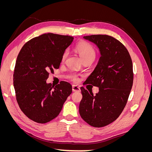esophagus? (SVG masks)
<instances>
[{
    "label": "esophagus",
    "mask_w": 152,
    "mask_h": 152,
    "mask_svg": "<svg viewBox=\"0 0 152 152\" xmlns=\"http://www.w3.org/2000/svg\"><path fill=\"white\" fill-rule=\"evenodd\" d=\"M72 90H73V91H74V92L80 91V89L79 88V87L77 86H74V85L72 86Z\"/></svg>",
    "instance_id": "esophagus-1"
}]
</instances>
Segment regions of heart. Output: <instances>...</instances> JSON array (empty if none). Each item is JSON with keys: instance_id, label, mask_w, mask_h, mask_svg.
<instances>
[{"instance_id": "obj_1", "label": "heart", "mask_w": 152, "mask_h": 152, "mask_svg": "<svg viewBox=\"0 0 152 152\" xmlns=\"http://www.w3.org/2000/svg\"><path fill=\"white\" fill-rule=\"evenodd\" d=\"M75 49L79 53L81 58L83 59V61L86 59L95 58L96 52L94 48L89 43L86 42V41H81V42L78 43L75 46ZM67 50H65L61 56L62 61L65 60L66 58L67 57ZM68 78L69 79L74 82H78L79 81V77L75 74H70L68 76Z\"/></svg>"}]
</instances>
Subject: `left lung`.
<instances>
[{"mask_svg":"<svg viewBox=\"0 0 152 152\" xmlns=\"http://www.w3.org/2000/svg\"><path fill=\"white\" fill-rule=\"evenodd\" d=\"M84 38L97 45L102 56L85 82L99 87V93L93 95L80 87L79 113L90 126L102 127L115 121L126 107L133 84L132 62L126 48L112 36L92 35Z\"/></svg>","mask_w":152,"mask_h":152,"instance_id":"left-lung-1","label":"left lung"}]
</instances>
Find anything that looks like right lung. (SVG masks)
I'll use <instances>...</instances> for the list:
<instances>
[{"label": "right lung", "mask_w": 152, "mask_h": 152, "mask_svg": "<svg viewBox=\"0 0 152 152\" xmlns=\"http://www.w3.org/2000/svg\"><path fill=\"white\" fill-rule=\"evenodd\" d=\"M73 37L52 33L26 42L18 55L13 73L16 98L21 111L35 122L45 124L56 118L72 92L70 83L47 84L49 73L58 69L63 52Z\"/></svg>", "instance_id": "add662e5"}]
</instances>
